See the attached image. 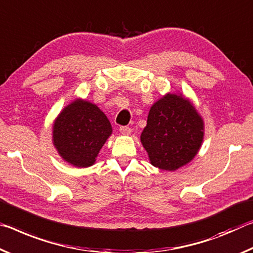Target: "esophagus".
<instances>
[{"mask_svg":"<svg viewBox=\"0 0 253 253\" xmlns=\"http://www.w3.org/2000/svg\"><path fill=\"white\" fill-rule=\"evenodd\" d=\"M120 132H121V133H123V134H130L131 133V127H129V126H120Z\"/></svg>","mask_w":253,"mask_h":253,"instance_id":"obj_1","label":"esophagus"}]
</instances>
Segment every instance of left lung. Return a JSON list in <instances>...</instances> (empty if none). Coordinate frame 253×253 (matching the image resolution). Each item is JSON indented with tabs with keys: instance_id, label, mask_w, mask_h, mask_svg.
Here are the masks:
<instances>
[{
	"instance_id": "obj_1",
	"label": "left lung",
	"mask_w": 253,
	"mask_h": 253,
	"mask_svg": "<svg viewBox=\"0 0 253 253\" xmlns=\"http://www.w3.org/2000/svg\"><path fill=\"white\" fill-rule=\"evenodd\" d=\"M203 134V121L190 102L168 94L150 109L141 142L155 167L176 170L195 157Z\"/></svg>"
}]
</instances>
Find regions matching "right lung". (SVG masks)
<instances>
[{
    "instance_id": "right-lung-1",
    "label": "right lung",
    "mask_w": 253,
    "mask_h": 253,
    "mask_svg": "<svg viewBox=\"0 0 253 253\" xmlns=\"http://www.w3.org/2000/svg\"><path fill=\"white\" fill-rule=\"evenodd\" d=\"M111 133L110 121L96 105L75 101L65 107L53 124V143L69 164L88 167Z\"/></svg>"
}]
</instances>
